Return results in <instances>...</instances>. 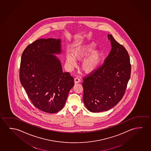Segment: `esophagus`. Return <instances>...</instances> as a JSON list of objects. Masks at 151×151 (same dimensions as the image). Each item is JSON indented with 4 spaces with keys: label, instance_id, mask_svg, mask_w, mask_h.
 <instances>
[{
    "label": "esophagus",
    "instance_id": "1",
    "mask_svg": "<svg viewBox=\"0 0 151 151\" xmlns=\"http://www.w3.org/2000/svg\"><path fill=\"white\" fill-rule=\"evenodd\" d=\"M81 82V79H79V78H75L74 79V83L75 84H77V83H79Z\"/></svg>",
    "mask_w": 151,
    "mask_h": 151
}]
</instances>
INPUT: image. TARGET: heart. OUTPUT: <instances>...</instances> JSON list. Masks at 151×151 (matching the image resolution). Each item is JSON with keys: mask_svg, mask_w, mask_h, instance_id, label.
<instances>
[{"mask_svg": "<svg viewBox=\"0 0 151 151\" xmlns=\"http://www.w3.org/2000/svg\"><path fill=\"white\" fill-rule=\"evenodd\" d=\"M95 43L91 42L77 47L72 51L73 56L66 57V62L68 65L74 66L76 64L75 60L83 59L81 64V69L86 74H91L96 71L99 66L104 56V52L100 49H96Z\"/></svg>", "mask_w": 151, "mask_h": 151, "instance_id": "obj_1", "label": "heart"}]
</instances>
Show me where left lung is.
Returning <instances> with one entry per match:
<instances>
[{"instance_id":"obj_1","label":"left lung","mask_w":151,"mask_h":151,"mask_svg":"<svg viewBox=\"0 0 151 151\" xmlns=\"http://www.w3.org/2000/svg\"><path fill=\"white\" fill-rule=\"evenodd\" d=\"M111 50L104 64L83 79V101L89 111H105L114 107L125 93L131 67L128 52L108 35Z\"/></svg>"}]
</instances>
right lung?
<instances>
[{
    "mask_svg": "<svg viewBox=\"0 0 151 151\" xmlns=\"http://www.w3.org/2000/svg\"><path fill=\"white\" fill-rule=\"evenodd\" d=\"M60 39H40L26 47L21 56L20 80L35 107L54 114L63 108L74 78L63 73L60 60Z\"/></svg>",
    "mask_w": 151,
    "mask_h": 151,
    "instance_id": "add662e5",
    "label": "right lung"
}]
</instances>
